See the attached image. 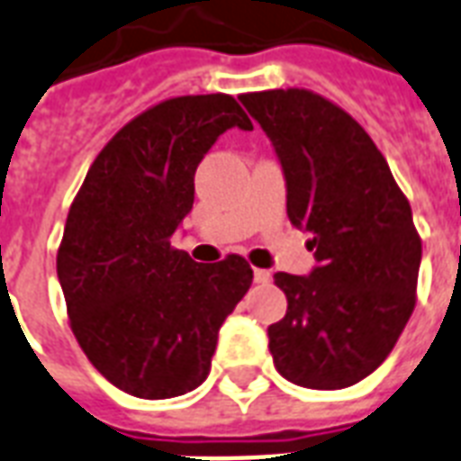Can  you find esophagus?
I'll list each match as a JSON object with an SVG mask.
<instances>
[{
  "instance_id": "1",
  "label": "esophagus",
  "mask_w": 461,
  "mask_h": 461,
  "mask_svg": "<svg viewBox=\"0 0 461 461\" xmlns=\"http://www.w3.org/2000/svg\"><path fill=\"white\" fill-rule=\"evenodd\" d=\"M255 282H258V284H267L269 282V272H267V269H255Z\"/></svg>"
}]
</instances>
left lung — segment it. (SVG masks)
Masks as SVG:
<instances>
[{
  "label": "left lung",
  "instance_id": "left-lung-1",
  "mask_svg": "<svg viewBox=\"0 0 461 461\" xmlns=\"http://www.w3.org/2000/svg\"><path fill=\"white\" fill-rule=\"evenodd\" d=\"M240 102L275 145L286 213L309 230L316 267L276 272L286 316L267 328L276 372L306 389H345L375 372L415 306L423 245L411 203L366 131L309 89Z\"/></svg>",
  "mask_w": 461,
  "mask_h": 461
}]
</instances>
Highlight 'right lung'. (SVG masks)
Returning <instances> with one entry per match:
<instances>
[{
	"instance_id": "obj_1",
	"label": "right lung",
	"mask_w": 461,
	"mask_h": 461,
	"mask_svg": "<svg viewBox=\"0 0 461 461\" xmlns=\"http://www.w3.org/2000/svg\"><path fill=\"white\" fill-rule=\"evenodd\" d=\"M235 126L252 123L228 95L152 106L104 145L68 213L58 279L72 333L99 375L138 399L196 389L250 289L240 255L202 265L169 245L194 206L199 162Z\"/></svg>"
}]
</instances>
